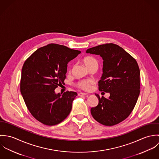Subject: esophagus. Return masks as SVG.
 I'll use <instances>...</instances> for the list:
<instances>
[{
  "label": "esophagus",
  "instance_id": "34e87169",
  "mask_svg": "<svg viewBox=\"0 0 159 159\" xmlns=\"http://www.w3.org/2000/svg\"><path fill=\"white\" fill-rule=\"evenodd\" d=\"M88 94L87 93H84V92H80L78 93V96L82 97V96H85V95H88Z\"/></svg>",
  "mask_w": 159,
  "mask_h": 159
}]
</instances>
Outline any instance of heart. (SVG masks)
<instances>
[{"mask_svg":"<svg viewBox=\"0 0 159 159\" xmlns=\"http://www.w3.org/2000/svg\"><path fill=\"white\" fill-rule=\"evenodd\" d=\"M83 62L85 65V66L87 68L90 69L93 66H98V62L93 57L91 56H88L85 58L83 59ZM93 82L92 80H83L80 81L78 83V88L85 90V91H89L91 90L92 88V84Z\"/></svg>","mask_w":159,"mask_h":159,"instance_id":"obj_1","label":"heart"}]
</instances>
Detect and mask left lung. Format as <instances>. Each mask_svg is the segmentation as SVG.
<instances>
[{
    "mask_svg": "<svg viewBox=\"0 0 159 159\" xmlns=\"http://www.w3.org/2000/svg\"><path fill=\"white\" fill-rule=\"evenodd\" d=\"M86 52L102 57L103 74L98 90L110 94L107 98L95 93L98 104L91 108V114L104 125L117 124L132 113L139 95L140 71L137 62L122 48L113 43L95 46Z\"/></svg>",
    "mask_w": 159,
    "mask_h": 159,
    "instance_id": "8db88e82",
    "label": "left lung"
}]
</instances>
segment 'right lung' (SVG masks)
Wrapping results in <instances>:
<instances>
[{
	"instance_id": "right-lung-1",
	"label": "right lung",
	"mask_w": 159,
	"mask_h": 159,
	"mask_svg": "<svg viewBox=\"0 0 159 159\" xmlns=\"http://www.w3.org/2000/svg\"><path fill=\"white\" fill-rule=\"evenodd\" d=\"M80 53L66 46L51 43L39 48L25 61L21 93L30 113L42 124H58L70 113L77 93H56L54 90L64 83L68 62Z\"/></svg>"
}]
</instances>
